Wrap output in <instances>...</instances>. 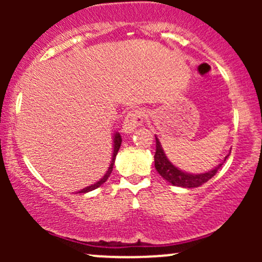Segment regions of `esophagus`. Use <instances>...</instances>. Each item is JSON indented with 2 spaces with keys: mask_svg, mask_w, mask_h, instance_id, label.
Here are the masks:
<instances>
[{
  "mask_svg": "<svg viewBox=\"0 0 262 262\" xmlns=\"http://www.w3.org/2000/svg\"><path fill=\"white\" fill-rule=\"evenodd\" d=\"M144 121V112L140 110H132L129 111L127 116H125L124 122H123L122 130L123 133L130 134L135 128L141 125Z\"/></svg>",
  "mask_w": 262,
  "mask_h": 262,
  "instance_id": "obj_1",
  "label": "esophagus"
}]
</instances>
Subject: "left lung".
Segmentation results:
<instances>
[{"label":"left lung","mask_w":262,"mask_h":262,"mask_svg":"<svg viewBox=\"0 0 262 262\" xmlns=\"http://www.w3.org/2000/svg\"><path fill=\"white\" fill-rule=\"evenodd\" d=\"M155 140H156V151L154 155V161H155V169L160 173V176L162 179L166 180L167 182H170L171 185L173 186H179V187H185V188H194V187H200L201 185L206 183L208 180L212 179L213 176L217 173V171L221 169L222 164H219L217 167H214L213 170L208 171V172L204 173H188L185 172V171L180 170L179 167H176L175 165L171 162L169 159H167L166 154H165L164 149H162L160 141H159L158 137L155 135ZM229 156L228 154L224 158V161L227 160V158Z\"/></svg>","instance_id":"obj_1"}]
</instances>
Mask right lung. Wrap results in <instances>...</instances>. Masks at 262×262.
<instances>
[{
    "label": "right lung",
    "mask_w": 262,
    "mask_h": 262,
    "mask_svg": "<svg viewBox=\"0 0 262 262\" xmlns=\"http://www.w3.org/2000/svg\"><path fill=\"white\" fill-rule=\"evenodd\" d=\"M121 144H122V137L119 133H114L113 134V155H112V160H111V164H110V167H108L107 172L104 173V176L102 177L100 181H97L96 183H93L91 186H87L83 189H81L80 193H86V192H90V191H93V189H96L97 187H100L101 185H103L104 182L107 181L108 177H110L111 172H112L113 170V165H114V160H116V156L118 154V150L121 148Z\"/></svg>",
    "instance_id": "right-lung-1"
}]
</instances>
